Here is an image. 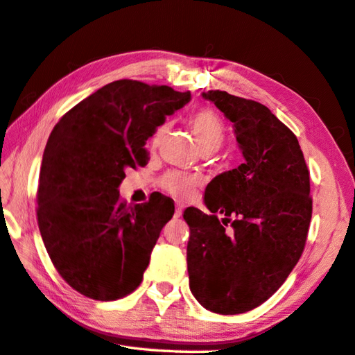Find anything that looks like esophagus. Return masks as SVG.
Here are the masks:
<instances>
[{"label":"esophagus","mask_w":355,"mask_h":355,"mask_svg":"<svg viewBox=\"0 0 355 355\" xmlns=\"http://www.w3.org/2000/svg\"><path fill=\"white\" fill-rule=\"evenodd\" d=\"M180 216H182V208H180V206H178V208L175 209V214H173V217H175V218H178Z\"/></svg>","instance_id":"obj_1"}]
</instances>
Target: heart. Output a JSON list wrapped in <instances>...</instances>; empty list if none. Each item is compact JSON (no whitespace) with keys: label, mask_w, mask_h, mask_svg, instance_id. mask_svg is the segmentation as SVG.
Masks as SVG:
<instances>
[{"label":"heart","mask_w":355,"mask_h":355,"mask_svg":"<svg viewBox=\"0 0 355 355\" xmlns=\"http://www.w3.org/2000/svg\"><path fill=\"white\" fill-rule=\"evenodd\" d=\"M191 130L194 133V138L197 144L200 146L203 153H212L225 141V124L220 116L216 112L209 110V108H202L192 113L189 118ZM169 122H161L155 128L149 138L150 149H157V147L163 143L167 132H169ZM159 186L166 192H169L173 197L178 198H188L191 197L198 188V183L194 177L183 175V173L171 172L159 180Z\"/></svg>","instance_id":"b5f03b06"}]
</instances>
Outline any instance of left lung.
Wrapping results in <instances>:
<instances>
[{"mask_svg": "<svg viewBox=\"0 0 355 355\" xmlns=\"http://www.w3.org/2000/svg\"><path fill=\"white\" fill-rule=\"evenodd\" d=\"M234 122L243 163L206 186L211 214L188 208L192 295L222 315L248 312L278 290L304 251L312 218L311 175L298 139L259 102L203 93ZM216 211L232 223L225 232Z\"/></svg>", "mask_w": 355, "mask_h": 355, "instance_id": "left-lung-1", "label": "left lung"}]
</instances>
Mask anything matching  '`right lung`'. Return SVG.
<instances>
[{
    "label": "right lung",
    "mask_w": 355,
    "mask_h": 355,
    "mask_svg": "<svg viewBox=\"0 0 355 355\" xmlns=\"http://www.w3.org/2000/svg\"><path fill=\"white\" fill-rule=\"evenodd\" d=\"M191 93L121 79L62 116L44 147L37 220L59 275L83 296L114 301L143 281L150 253L175 206L159 192L128 206L127 169L147 163L146 141Z\"/></svg>",
    "instance_id": "obj_1"
}]
</instances>
